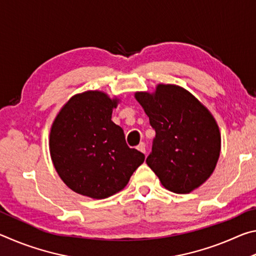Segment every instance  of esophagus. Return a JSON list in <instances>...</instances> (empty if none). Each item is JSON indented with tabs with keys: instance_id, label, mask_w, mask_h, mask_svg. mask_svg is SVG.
Here are the masks:
<instances>
[{
	"instance_id": "obj_1",
	"label": "esophagus",
	"mask_w": 256,
	"mask_h": 256,
	"mask_svg": "<svg viewBox=\"0 0 256 256\" xmlns=\"http://www.w3.org/2000/svg\"><path fill=\"white\" fill-rule=\"evenodd\" d=\"M136 149L140 151V152L146 154V144H144V142H141V144L136 146Z\"/></svg>"
}]
</instances>
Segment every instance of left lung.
I'll return each instance as SVG.
<instances>
[{
  "label": "left lung",
  "mask_w": 256,
  "mask_h": 256,
  "mask_svg": "<svg viewBox=\"0 0 256 256\" xmlns=\"http://www.w3.org/2000/svg\"><path fill=\"white\" fill-rule=\"evenodd\" d=\"M134 97L148 115L156 138L146 162L164 188L186 194L212 175L222 150L214 115L188 90L159 84Z\"/></svg>",
  "instance_id": "left-lung-1"
}]
</instances>
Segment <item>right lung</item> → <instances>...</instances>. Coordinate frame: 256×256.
I'll return each instance as SVG.
<instances>
[{"label": "right lung", "instance_id": "1", "mask_svg": "<svg viewBox=\"0 0 256 256\" xmlns=\"http://www.w3.org/2000/svg\"><path fill=\"white\" fill-rule=\"evenodd\" d=\"M120 99L99 90L76 94L60 108L50 133L52 162L68 188L106 198L128 185L144 154L128 148L123 128L112 120Z\"/></svg>", "mask_w": 256, "mask_h": 256}]
</instances>
